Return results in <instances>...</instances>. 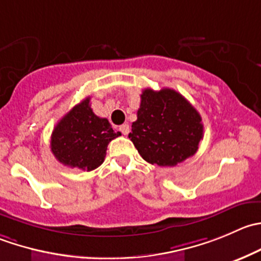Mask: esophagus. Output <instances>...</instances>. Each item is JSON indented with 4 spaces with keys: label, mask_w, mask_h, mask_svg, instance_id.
Masks as SVG:
<instances>
[{
    "label": "esophagus",
    "mask_w": 261,
    "mask_h": 261,
    "mask_svg": "<svg viewBox=\"0 0 261 261\" xmlns=\"http://www.w3.org/2000/svg\"><path fill=\"white\" fill-rule=\"evenodd\" d=\"M118 130H120L121 133H122V135H127V134L130 133V126L126 125V123H125V125H121Z\"/></svg>",
    "instance_id": "obj_1"
}]
</instances>
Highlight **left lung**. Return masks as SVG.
I'll use <instances>...</instances> for the list:
<instances>
[{
    "instance_id": "left-lung-1",
    "label": "left lung",
    "mask_w": 261,
    "mask_h": 261,
    "mask_svg": "<svg viewBox=\"0 0 261 261\" xmlns=\"http://www.w3.org/2000/svg\"><path fill=\"white\" fill-rule=\"evenodd\" d=\"M128 138L144 161L173 167L198 151L204 127L199 112L178 92L144 89Z\"/></svg>"
}]
</instances>
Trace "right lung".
I'll list each match as a JSON object with an SVG mask.
<instances>
[{"instance_id": "1", "label": "right lung", "mask_w": 261, "mask_h": 261, "mask_svg": "<svg viewBox=\"0 0 261 261\" xmlns=\"http://www.w3.org/2000/svg\"><path fill=\"white\" fill-rule=\"evenodd\" d=\"M120 135L107 118L93 112L88 97L58 121L50 136V150L70 168L93 171L105 162L110 141Z\"/></svg>"}]
</instances>
